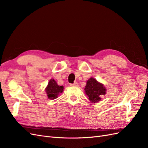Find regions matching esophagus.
<instances>
[{"mask_svg": "<svg viewBox=\"0 0 148 148\" xmlns=\"http://www.w3.org/2000/svg\"><path fill=\"white\" fill-rule=\"evenodd\" d=\"M79 85L78 83V82H75L73 84H70V86H78Z\"/></svg>", "mask_w": 148, "mask_h": 148, "instance_id": "esophagus-1", "label": "esophagus"}]
</instances>
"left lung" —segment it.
Segmentation results:
<instances>
[{
  "label": "left lung",
  "mask_w": 148,
  "mask_h": 148,
  "mask_svg": "<svg viewBox=\"0 0 148 148\" xmlns=\"http://www.w3.org/2000/svg\"><path fill=\"white\" fill-rule=\"evenodd\" d=\"M84 90L86 95L89 97V100L92 102L100 101L101 99L100 97L102 95H104L106 92V89L104 87V85L93 78H89L88 80Z\"/></svg>",
  "instance_id": "8db88e82"
}]
</instances>
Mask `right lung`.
Masks as SVG:
<instances>
[{"instance_id":"right-lung-1","label":"right lung","mask_w":148,"mask_h":148,"mask_svg":"<svg viewBox=\"0 0 148 148\" xmlns=\"http://www.w3.org/2000/svg\"><path fill=\"white\" fill-rule=\"evenodd\" d=\"M64 91L63 86H59L53 79L49 81L46 91L49 99H55L58 97L59 93H62Z\"/></svg>"}]
</instances>
